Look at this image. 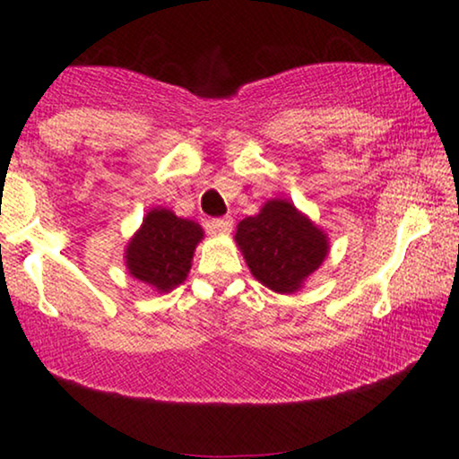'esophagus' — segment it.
Instances as JSON below:
<instances>
[{
    "label": "esophagus",
    "mask_w": 459,
    "mask_h": 459,
    "mask_svg": "<svg viewBox=\"0 0 459 459\" xmlns=\"http://www.w3.org/2000/svg\"><path fill=\"white\" fill-rule=\"evenodd\" d=\"M231 225H234L231 217H219V219H211L209 228H211V231H215V234H228V231L231 230Z\"/></svg>",
    "instance_id": "obj_1"
}]
</instances>
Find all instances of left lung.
I'll return each mask as SVG.
<instances>
[{"label": "left lung", "mask_w": 459, "mask_h": 459, "mask_svg": "<svg viewBox=\"0 0 459 459\" xmlns=\"http://www.w3.org/2000/svg\"><path fill=\"white\" fill-rule=\"evenodd\" d=\"M234 240L255 280L280 294L299 292L330 253L328 234L286 198L242 219Z\"/></svg>", "instance_id": "obj_1"}]
</instances>
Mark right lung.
I'll return each mask as SVG.
<instances>
[{
  "mask_svg": "<svg viewBox=\"0 0 459 459\" xmlns=\"http://www.w3.org/2000/svg\"><path fill=\"white\" fill-rule=\"evenodd\" d=\"M203 238L200 223L181 219L165 206H154L125 247V267L131 278L167 294L186 281L194 250Z\"/></svg>",
  "mask_w": 459,
  "mask_h": 459,
  "instance_id": "1",
  "label": "right lung"
}]
</instances>
